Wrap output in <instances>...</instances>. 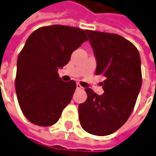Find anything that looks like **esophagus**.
<instances>
[{
	"instance_id": "1",
	"label": "esophagus",
	"mask_w": 156,
	"mask_h": 156,
	"mask_svg": "<svg viewBox=\"0 0 156 156\" xmlns=\"http://www.w3.org/2000/svg\"><path fill=\"white\" fill-rule=\"evenodd\" d=\"M76 88H77V89H81L82 87H81L79 83H77V84H76Z\"/></svg>"
}]
</instances>
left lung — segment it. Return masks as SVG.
<instances>
[{
	"instance_id": "1",
	"label": "left lung",
	"mask_w": 156,
	"mask_h": 156,
	"mask_svg": "<svg viewBox=\"0 0 156 156\" xmlns=\"http://www.w3.org/2000/svg\"><path fill=\"white\" fill-rule=\"evenodd\" d=\"M97 67L103 76L104 94L86 88L87 99L79 105L81 127L90 134L107 136L127 121L134 109L142 87L140 55L132 43L113 33L86 31Z\"/></svg>"
}]
</instances>
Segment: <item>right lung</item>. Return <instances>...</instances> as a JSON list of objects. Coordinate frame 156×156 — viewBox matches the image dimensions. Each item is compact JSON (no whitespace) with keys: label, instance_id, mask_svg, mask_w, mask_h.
Masks as SVG:
<instances>
[{"label":"right lung","instance_id":"obj_1","mask_svg":"<svg viewBox=\"0 0 156 156\" xmlns=\"http://www.w3.org/2000/svg\"><path fill=\"white\" fill-rule=\"evenodd\" d=\"M87 40L82 29L60 25L38 28L27 38L18 56L15 90L20 109L32 124H56L70 103L76 81H63L57 71Z\"/></svg>","mask_w":156,"mask_h":156}]
</instances>
